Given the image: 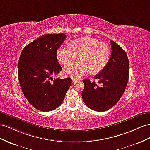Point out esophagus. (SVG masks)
<instances>
[{
  "instance_id": "1",
  "label": "esophagus",
  "mask_w": 150,
  "mask_h": 150,
  "mask_svg": "<svg viewBox=\"0 0 150 150\" xmlns=\"http://www.w3.org/2000/svg\"><path fill=\"white\" fill-rule=\"evenodd\" d=\"M78 80V79H75V78H72V82H76Z\"/></svg>"
}]
</instances>
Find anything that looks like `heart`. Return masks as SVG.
Returning a JSON list of instances; mask_svg holds the SVG:
<instances>
[{
	"instance_id": "obj_1",
	"label": "heart",
	"mask_w": 150,
	"mask_h": 150,
	"mask_svg": "<svg viewBox=\"0 0 150 150\" xmlns=\"http://www.w3.org/2000/svg\"><path fill=\"white\" fill-rule=\"evenodd\" d=\"M80 62L70 63L64 68V74L73 78H80L91 70L96 74L108 63L110 49L108 45L91 37H83L72 42L70 47L61 46L57 50V58L63 64L70 63L79 56Z\"/></svg>"
}]
</instances>
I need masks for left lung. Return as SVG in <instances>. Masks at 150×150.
I'll return each mask as SVG.
<instances>
[{
    "label": "left lung",
    "mask_w": 150,
    "mask_h": 150,
    "mask_svg": "<svg viewBox=\"0 0 150 150\" xmlns=\"http://www.w3.org/2000/svg\"><path fill=\"white\" fill-rule=\"evenodd\" d=\"M112 56L103 70L94 76L99 86L89 79L83 80L84 89L82 97L91 110L103 112L117 104L124 94L128 82L129 62L125 51L113 40Z\"/></svg>",
    "instance_id": "obj_1"
}]
</instances>
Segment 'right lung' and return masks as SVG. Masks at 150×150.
<instances>
[{"instance_id":"obj_1","label":"right lung","mask_w":150,"mask_h":150,"mask_svg":"<svg viewBox=\"0 0 150 150\" xmlns=\"http://www.w3.org/2000/svg\"><path fill=\"white\" fill-rule=\"evenodd\" d=\"M64 33L46 34L23 49L18 61V79L30 104L42 112L57 108L71 84V79H54L62 70L57 50L66 38Z\"/></svg>"}]
</instances>
